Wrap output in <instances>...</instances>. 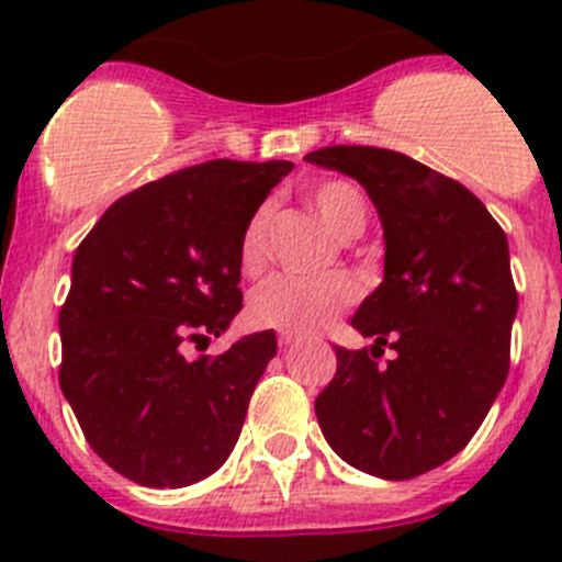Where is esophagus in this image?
Instances as JSON below:
<instances>
[{
    "mask_svg": "<svg viewBox=\"0 0 562 562\" xmlns=\"http://www.w3.org/2000/svg\"><path fill=\"white\" fill-rule=\"evenodd\" d=\"M277 342H280V348H288V345L299 342V334H293V331H280V337H277Z\"/></svg>",
    "mask_w": 562,
    "mask_h": 562,
    "instance_id": "esophagus-1",
    "label": "esophagus"
}]
</instances>
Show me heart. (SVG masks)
I'll return each instance as SVG.
<instances>
[{
  "label": "heart",
  "mask_w": 562,
  "mask_h": 562,
  "mask_svg": "<svg viewBox=\"0 0 562 562\" xmlns=\"http://www.w3.org/2000/svg\"><path fill=\"white\" fill-rule=\"evenodd\" d=\"M310 203L337 239L348 241L359 236L367 225V201L356 184L345 179H326L310 190ZM269 223L271 203H260L249 214L239 241V263L245 274H258L269 258ZM359 288L348 274L296 277L274 274L258 285L249 296V317L260 326L280 331L307 334L326 326L334 315L356 302Z\"/></svg>",
  "instance_id": "1"
}]
</instances>
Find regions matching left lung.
I'll use <instances>...</instances> for the list:
<instances>
[{
    "label": "left lung",
    "instance_id": "left-lung-1",
    "mask_svg": "<svg viewBox=\"0 0 562 562\" xmlns=\"http://www.w3.org/2000/svg\"><path fill=\"white\" fill-rule=\"evenodd\" d=\"M307 162L359 181L383 225V282L350 326L370 350H337L315 413L356 470L405 481L468 446L508 375L517 288L508 239L484 203L402 151L326 146ZM395 359L381 368L382 345Z\"/></svg>",
    "mask_w": 562,
    "mask_h": 562
}]
</instances>
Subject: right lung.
<instances>
[{
  "label": "right lung",
  "instance_id": "1",
  "mask_svg": "<svg viewBox=\"0 0 562 562\" xmlns=\"http://www.w3.org/2000/svg\"><path fill=\"white\" fill-rule=\"evenodd\" d=\"M293 162L209 160L119 198L72 258L59 386L94 454L124 479L179 490L234 451L274 331L187 361L241 310L239 241Z\"/></svg>",
  "mask_w": 562,
  "mask_h": 562
}]
</instances>
